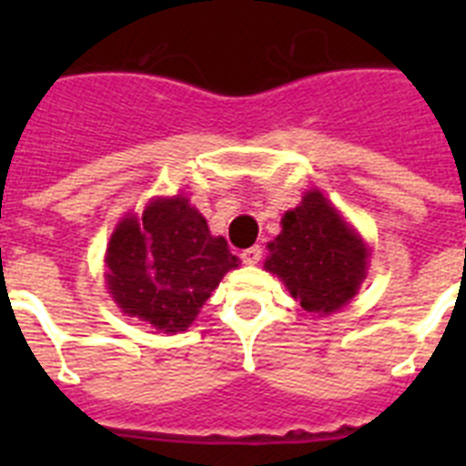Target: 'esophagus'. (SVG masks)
I'll return each mask as SVG.
<instances>
[{"instance_id":"34e87169","label":"esophagus","mask_w":466,"mask_h":466,"mask_svg":"<svg viewBox=\"0 0 466 466\" xmlns=\"http://www.w3.org/2000/svg\"><path fill=\"white\" fill-rule=\"evenodd\" d=\"M261 254H263L261 247L254 245V247H249V249H245V252L240 254V258L247 263V266H254V263L261 261Z\"/></svg>"}]
</instances>
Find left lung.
Segmentation results:
<instances>
[{
  "mask_svg": "<svg viewBox=\"0 0 466 466\" xmlns=\"http://www.w3.org/2000/svg\"><path fill=\"white\" fill-rule=\"evenodd\" d=\"M263 268L278 275L300 308L331 315L355 299L369 266V247L319 191H308L282 217Z\"/></svg>",
  "mask_w": 466,
  "mask_h": 466,
  "instance_id": "left-lung-1",
  "label": "left lung"
}]
</instances>
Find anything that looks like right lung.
Instances as JSON below:
<instances>
[{"label": "right lung", "instance_id": "obj_1", "mask_svg": "<svg viewBox=\"0 0 466 466\" xmlns=\"http://www.w3.org/2000/svg\"><path fill=\"white\" fill-rule=\"evenodd\" d=\"M106 289L127 317L163 333L187 331L228 270L240 266L188 198H154L126 214L106 245Z\"/></svg>", "mask_w": 466, "mask_h": 466}]
</instances>
